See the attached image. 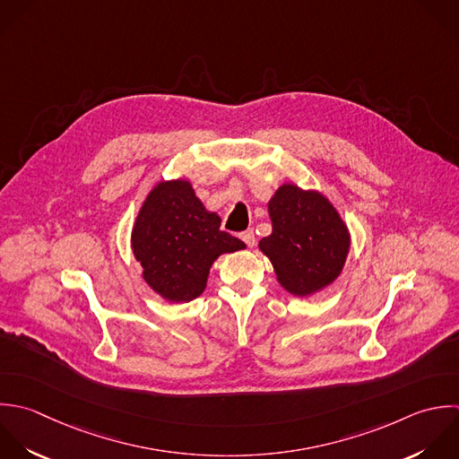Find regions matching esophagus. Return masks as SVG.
Masks as SVG:
<instances>
[{"mask_svg": "<svg viewBox=\"0 0 459 459\" xmlns=\"http://www.w3.org/2000/svg\"><path fill=\"white\" fill-rule=\"evenodd\" d=\"M239 238H241L248 247H254V245H255V234H254V230H252V229H248V230H245V232H241V234H239Z\"/></svg>", "mask_w": 459, "mask_h": 459, "instance_id": "obj_1", "label": "esophagus"}]
</instances>
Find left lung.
I'll use <instances>...</instances> for the list:
<instances>
[{"instance_id":"1","label":"left lung","mask_w":459,"mask_h":459,"mask_svg":"<svg viewBox=\"0 0 459 459\" xmlns=\"http://www.w3.org/2000/svg\"><path fill=\"white\" fill-rule=\"evenodd\" d=\"M273 230L259 241L284 290L297 297L329 286L342 272L351 238L329 200L293 184L279 187L268 204Z\"/></svg>"}]
</instances>
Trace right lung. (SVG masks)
Listing matches in <instances>:
<instances>
[{
  "instance_id": "1",
  "label": "right lung",
  "mask_w": 459,
  "mask_h": 459,
  "mask_svg": "<svg viewBox=\"0 0 459 459\" xmlns=\"http://www.w3.org/2000/svg\"><path fill=\"white\" fill-rule=\"evenodd\" d=\"M221 218L205 211L186 180L157 184L143 204L132 232V248L143 277L171 302L202 295L216 257L245 248L220 229Z\"/></svg>"
}]
</instances>
